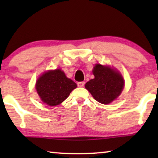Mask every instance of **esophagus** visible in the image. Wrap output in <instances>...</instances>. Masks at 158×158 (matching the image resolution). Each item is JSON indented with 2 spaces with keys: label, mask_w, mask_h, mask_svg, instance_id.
<instances>
[{
  "label": "esophagus",
  "mask_w": 158,
  "mask_h": 158,
  "mask_svg": "<svg viewBox=\"0 0 158 158\" xmlns=\"http://www.w3.org/2000/svg\"><path fill=\"white\" fill-rule=\"evenodd\" d=\"M84 85H85V82H83V81L78 82V83H77V86H78V87H80V88L83 87Z\"/></svg>",
  "instance_id": "1"
}]
</instances>
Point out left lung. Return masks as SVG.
I'll return each mask as SVG.
<instances>
[{
  "instance_id": "1",
  "label": "left lung",
  "mask_w": 158,
  "mask_h": 158,
  "mask_svg": "<svg viewBox=\"0 0 158 158\" xmlns=\"http://www.w3.org/2000/svg\"><path fill=\"white\" fill-rule=\"evenodd\" d=\"M93 74L95 77L87 82L85 87L95 100L109 104L118 98L124 86V80L118 71L109 66L96 64Z\"/></svg>"
}]
</instances>
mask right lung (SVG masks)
Listing matches in <instances>:
<instances>
[{
	"label": "right lung",
	"instance_id": "right-lung-1",
	"mask_svg": "<svg viewBox=\"0 0 158 158\" xmlns=\"http://www.w3.org/2000/svg\"><path fill=\"white\" fill-rule=\"evenodd\" d=\"M77 85L60 69L43 73L36 82V92L43 102L55 106L63 102Z\"/></svg>",
	"mask_w": 158,
	"mask_h": 158
}]
</instances>
